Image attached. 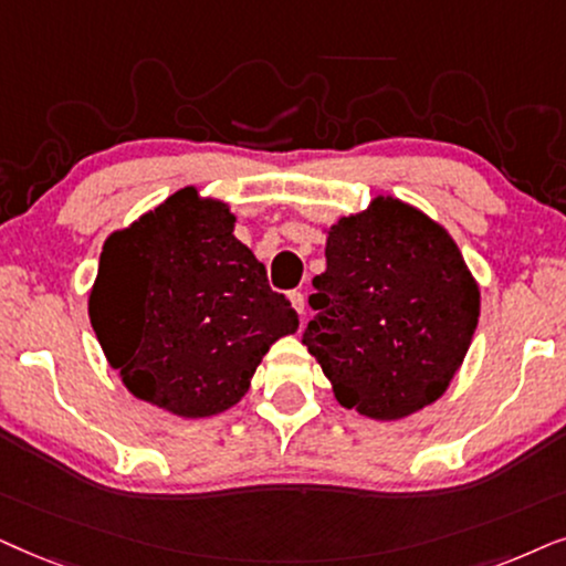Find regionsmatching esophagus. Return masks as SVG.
<instances>
[{
	"label": "esophagus",
	"instance_id": "esophagus-1",
	"mask_svg": "<svg viewBox=\"0 0 566 566\" xmlns=\"http://www.w3.org/2000/svg\"><path fill=\"white\" fill-rule=\"evenodd\" d=\"M290 303H292V307H295L300 315H305V295H303V292H292Z\"/></svg>",
	"mask_w": 566,
	"mask_h": 566
}]
</instances>
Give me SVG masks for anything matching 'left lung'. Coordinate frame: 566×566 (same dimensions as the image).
<instances>
[{
    "mask_svg": "<svg viewBox=\"0 0 566 566\" xmlns=\"http://www.w3.org/2000/svg\"><path fill=\"white\" fill-rule=\"evenodd\" d=\"M326 232V271L313 279L303 342L336 401L398 421L453 382L481 313L479 282L450 232L396 196L342 217Z\"/></svg>",
    "mask_w": 566,
    "mask_h": 566,
    "instance_id": "obj_1",
    "label": "left lung"
}]
</instances>
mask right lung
<instances>
[{"label":"right lung","instance_id":"add662e5","mask_svg":"<svg viewBox=\"0 0 566 566\" xmlns=\"http://www.w3.org/2000/svg\"><path fill=\"white\" fill-rule=\"evenodd\" d=\"M232 230L230 205L186 186L103 243L90 323L126 390L172 417L232 409L271 344L300 328Z\"/></svg>","mask_w":566,"mask_h":566}]
</instances>
